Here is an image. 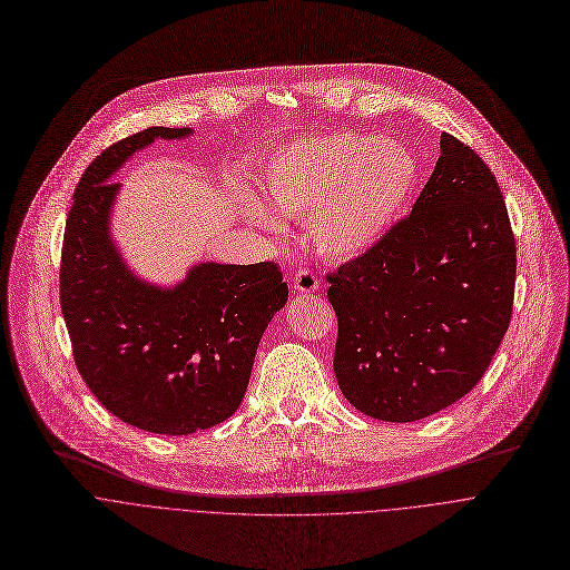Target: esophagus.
<instances>
[{"label": "esophagus", "instance_id": "esophagus-1", "mask_svg": "<svg viewBox=\"0 0 570 570\" xmlns=\"http://www.w3.org/2000/svg\"><path fill=\"white\" fill-rule=\"evenodd\" d=\"M293 286L299 291V293H315L320 288V279L315 275V271L311 268H299L295 275H293Z\"/></svg>", "mask_w": 570, "mask_h": 570}]
</instances>
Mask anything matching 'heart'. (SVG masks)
Returning <instances> with one entry per match:
<instances>
[{
    "mask_svg": "<svg viewBox=\"0 0 570 570\" xmlns=\"http://www.w3.org/2000/svg\"><path fill=\"white\" fill-rule=\"evenodd\" d=\"M416 163L394 142L337 131L299 138L279 149L264 174L262 195L273 213L306 217L317 250L351 259L381 242L412 195ZM253 217L273 228L264 210Z\"/></svg>",
    "mask_w": 570,
    "mask_h": 570,
    "instance_id": "heart-1",
    "label": "heart"
}]
</instances>
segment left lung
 <instances>
[{
	"instance_id": "obj_1",
	"label": "left lung",
	"mask_w": 570,
	"mask_h": 570,
	"mask_svg": "<svg viewBox=\"0 0 570 570\" xmlns=\"http://www.w3.org/2000/svg\"><path fill=\"white\" fill-rule=\"evenodd\" d=\"M517 246L501 187L452 134L412 213L326 275L333 371L362 414L412 423L461 401L512 317Z\"/></svg>"
}]
</instances>
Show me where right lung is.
<instances>
[{"mask_svg":"<svg viewBox=\"0 0 570 570\" xmlns=\"http://www.w3.org/2000/svg\"><path fill=\"white\" fill-rule=\"evenodd\" d=\"M187 134L147 127L102 149L73 193L60 259V306L85 385L127 425L171 436L237 412L257 344L288 299L275 262L202 264L169 291L120 262L107 233L118 193L109 176L156 136Z\"/></svg>","mask_w":570,"mask_h":570,"instance_id":"right-lung-1","label":"right lung"}]
</instances>
